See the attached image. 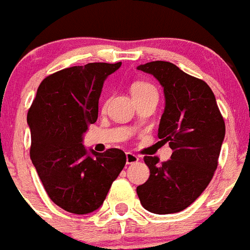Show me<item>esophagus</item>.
Wrapping results in <instances>:
<instances>
[{"label":"esophagus","instance_id":"obj_1","mask_svg":"<svg viewBox=\"0 0 250 250\" xmlns=\"http://www.w3.org/2000/svg\"><path fill=\"white\" fill-rule=\"evenodd\" d=\"M125 161H127V164H135L138 161V156L135 154H132V152H127L125 154Z\"/></svg>","mask_w":250,"mask_h":250}]
</instances>
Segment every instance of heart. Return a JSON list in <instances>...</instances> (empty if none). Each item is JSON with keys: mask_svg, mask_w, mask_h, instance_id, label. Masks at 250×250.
Listing matches in <instances>:
<instances>
[{"mask_svg": "<svg viewBox=\"0 0 250 250\" xmlns=\"http://www.w3.org/2000/svg\"><path fill=\"white\" fill-rule=\"evenodd\" d=\"M150 91H156V89L146 81H136L131 86V93L133 96L142 95V94L150 93Z\"/></svg>", "mask_w": 250, "mask_h": 250, "instance_id": "obj_1", "label": "heart"}]
</instances>
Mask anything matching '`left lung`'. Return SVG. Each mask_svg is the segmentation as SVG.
I'll return each instance as SVG.
<instances>
[{
	"mask_svg": "<svg viewBox=\"0 0 250 250\" xmlns=\"http://www.w3.org/2000/svg\"><path fill=\"white\" fill-rule=\"evenodd\" d=\"M154 75L164 87L165 109L157 136L173 150L171 157L145 156L147 182L137 187L145 208L157 215L183 211L206 189L219 164L225 122L212 90L203 80L165 61L137 67Z\"/></svg>",
	"mask_w": 250,
	"mask_h": 250,
	"instance_id": "obj_1",
	"label": "left lung"
}]
</instances>
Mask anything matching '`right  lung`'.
I'll return each instance as SVG.
<instances>
[{
	"mask_svg": "<svg viewBox=\"0 0 250 250\" xmlns=\"http://www.w3.org/2000/svg\"><path fill=\"white\" fill-rule=\"evenodd\" d=\"M121 64L96 62L52 73L29 109L30 159L48 197L67 212L99 208L125 165L119 148L89 154L83 145V133L98 119L103 83Z\"/></svg>",
	"mask_w": 250,
	"mask_h": 250,
	"instance_id": "1",
	"label": "right lung"
}]
</instances>
